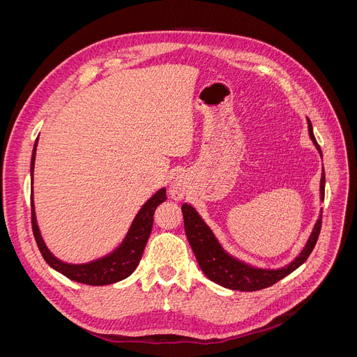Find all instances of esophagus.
<instances>
[{
  "label": "esophagus",
  "instance_id": "34e87169",
  "mask_svg": "<svg viewBox=\"0 0 357 357\" xmlns=\"http://www.w3.org/2000/svg\"><path fill=\"white\" fill-rule=\"evenodd\" d=\"M186 195H188V183L185 177L181 176L174 177V180H172L169 185V197L176 201H181Z\"/></svg>",
  "mask_w": 357,
  "mask_h": 357
}]
</instances>
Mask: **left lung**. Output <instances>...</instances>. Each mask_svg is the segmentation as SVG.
<instances>
[{
	"label": "left lung",
	"instance_id": "8db88e82",
	"mask_svg": "<svg viewBox=\"0 0 357 357\" xmlns=\"http://www.w3.org/2000/svg\"><path fill=\"white\" fill-rule=\"evenodd\" d=\"M308 123V135L310 139L317 149L321 156V150L312 134V125L307 117ZM325 199V169H321L320 178V201ZM183 219H185V232L188 241L195 255L201 271L211 282L218 283L226 289L240 290V291H255L275 284L280 280L294 273L296 268L304 264L314 248L321 226V210L319 218L314 223L305 245L302 247L299 255L290 261L287 265L280 268H261L241 261L240 257L231 255L223 244L219 241L218 236L213 232L210 226L205 223L201 214L195 210L193 205L185 202L181 205Z\"/></svg>",
	"mask_w": 357,
	"mask_h": 357
}]
</instances>
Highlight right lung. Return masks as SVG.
<instances>
[{
  "label": "right lung",
  "mask_w": 357,
  "mask_h": 357,
  "mask_svg": "<svg viewBox=\"0 0 357 357\" xmlns=\"http://www.w3.org/2000/svg\"><path fill=\"white\" fill-rule=\"evenodd\" d=\"M38 138L36 139L34 149H32L31 156V180L34 183V165H36V152H37ZM167 199V189L160 188L156 193H153L138 210L131 226L128 228L123 240L114 247L110 253H107L101 257H96L91 262L84 264H68L63 262L53 255L49 247L46 245L43 235L40 232L36 207H34V192L31 195V220H32V231L40 252L45 257V261L55 269V271L66 275L73 282L89 284V286H105L121 282V280L131 275L135 268L139 264V259L143 256L144 247L152 232L153 226V214L158 205Z\"/></svg>",
  "instance_id": "obj_1"
}]
</instances>
